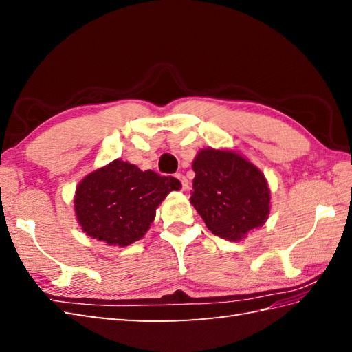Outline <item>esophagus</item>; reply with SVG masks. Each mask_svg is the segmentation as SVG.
<instances>
[{
  "mask_svg": "<svg viewBox=\"0 0 352 352\" xmlns=\"http://www.w3.org/2000/svg\"><path fill=\"white\" fill-rule=\"evenodd\" d=\"M175 177L178 178V180L182 182V189H183V190H186V189L189 188V182H188V178H186L183 174H177Z\"/></svg>",
  "mask_w": 352,
  "mask_h": 352,
  "instance_id": "34e87169",
  "label": "esophagus"
}]
</instances>
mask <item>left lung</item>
<instances>
[{
	"label": "left lung",
	"mask_w": 352,
	"mask_h": 352,
	"mask_svg": "<svg viewBox=\"0 0 352 352\" xmlns=\"http://www.w3.org/2000/svg\"><path fill=\"white\" fill-rule=\"evenodd\" d=\"M195 170L190 203L207 228L227 241H241L269 216L265 175L233 151L207 148L192 163Z\"/></svg>",
	"instance_id": "obj_1"
}]
</instances>
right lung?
I'll list each match as a JSON object with an SVG mask.
<instances>
[{
    "instance_id": "add662e5",
    "label": "right lung",
    "mask_w": 352,
    "mask_h": 352,
    "mask_svg": "<svg viewBox=\"0 0 352 352\" xmlns=\"http://www.w3.org/2000/svg\"><path fill=\"white\" fill-rule=\"evenodd\" d=\"M180 188L174 177L115 160L78 184L76 214L87 236L126 246L144 237L154 221L155 208L169 192Z\"/></svg>"
}]
</instances>
